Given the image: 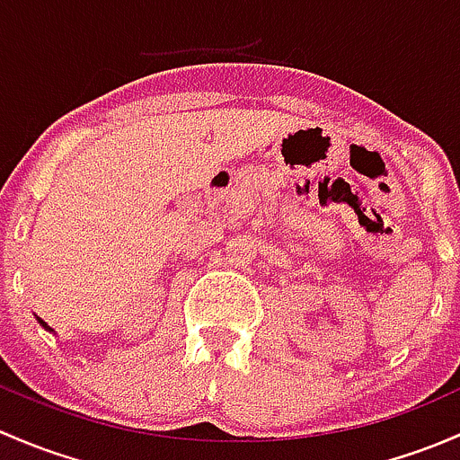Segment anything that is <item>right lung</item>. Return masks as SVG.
Returning a JSON list of instances; mask_svg holds the SVG:
<instances>
[{
	"label": "right lung",
	"mask_w": 460,
	"mask_h": 460,
	"mask_svg": "<svg viewBox=\"0 0 460 460\" xmlns=\"http://www.w3.org/2000/svg\"><path fill=\"white\" fill-rule=\"evenodd\" d=\"M37 321H40V323H41V325H44V328H46V330H49V332H53V328H49V323H46V321H41V319H40V316H37Z\"/></svg>",
	"instance_id": "1"
}]
</instances>
